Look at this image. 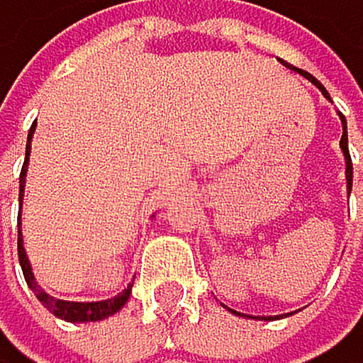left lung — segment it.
<instances>
[{
    "instance_id": "8db88e82",
    "label": "left lung",
    "mask_w": 363,
    "mask_h": 363,
    "mask_svg": "<svg viewBox=\"0 0 363 363\" xmlns=\"http://www.w3.org/2000/svg\"><path fill=\"white\" fill-rule=\"evenodd\" d=\"M292 68V66H290ZM295 71H299V68H295ZM299 73H302V71H299ZM304 75V78H309L311 82H314V85L318 87V90H321L323 92V97L325 99H330L328 97V92H325V87L321 85V82H318L316 78H311V75L309 73H302ZM340 118H342V138H340V147H342V154H345V161H347V171H345V176H347V187H350V190H352V157H350V147H347V121H345V116H342V113H340Z\"/></svg>"
}]
</instances>
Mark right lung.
Returning a JSON list of instances; mask_svg holds the SVG:
<instances>
[{"label":"right lung","mask_w":363,"mask_h":363,"mask_svg":"<svg viewBox=\"0 0 363 363\" xmlns=\"http://www.w3.org/2000/svg\"><path fill=\"white\" fill-rule=\"evenodd\" d=\"M30 138H33V128H30V135H28V145H26V161H23V169H21V190H18V202L23 199V183H26V166H28V154H30ZM18 218H21V211H18ZM18 262H21V269H23V276H26V283L28 288L35 292V297L40 299L42 304L52 311L54 316L64 318V321H99V318H106L128 302L130 297V290L133 285H128L123 292H118L116 297L111 299H101V302H64V299H54L49 297L47 292L40 290V285L35 283V276L30 271V264H28V257H26V250H23V240H21V230H18ZM135 281V278H133Z\"/></svg>","instance_id":"add662e5"}]
</instances>
